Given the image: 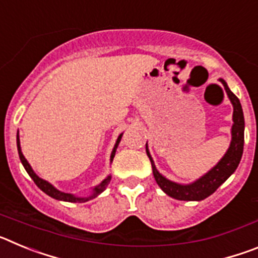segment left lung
<instances>
[{"label": "left lung", "mask_w": 258, "mask_h": 258, "mask_svg": "<svg viewBox=\"0 0 258 258\" xmlns=\"http://www.w3.org/2000/svg\"><path fill=\"white\" fill-rule=\"evenodd\" d=\"M221 84L223 85L230 102L232 104L234 112H232V126H231V142L229 149L225 152L221 160L216 165L209 169L206 174H203L197 181L191 183H177L164 177L154 163V159L150 154L149 146L146 143V152L151 161L152 173H154L155 181L159 184V187L168 195L177 200H184V202H200L208 198L220 187L223 182L229 178L232 173L235 172L240 163L241 155H243V146H244V115L243 108L239 102L238 97L231 92L227 86L226 81L220 79Z\"/></svg>", "instance_id": "obj_1"}]
</instances>
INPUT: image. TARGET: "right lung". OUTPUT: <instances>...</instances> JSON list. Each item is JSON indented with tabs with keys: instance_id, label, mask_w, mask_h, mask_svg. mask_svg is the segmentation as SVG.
Here are the masks:
<instances>
[{
	"instance_id": "obj_1",
	"label": "right lung",
	"mask_w": 258,
	"mask_h": 258,
	"mask_svg": "<svg viewBox=\"0 0 258 258\" xmlns=\"http://www.w3.org/2000/svg\"><path fill=\"white\" fill-rule=\"evenodd\" d=\"M121 137H122V133L120 134V136L117 137V140H116V143H115V146H113L112 152H111V156H109V163H112L113 157H115V154H116V150H117L118 143H120V141H121ZM17 146H18V154H19L20 161H22L23 166H24V169H26L27 173L29 174V177L33 179V182L37 184V187L40 188V190L44 191L46 195L51 197L52 199L60 200V202H68V203L89 202V200L94 199V198H97L99 194L103 192V191L106 190L107 184L109 183V181H111V178H112V177H111V174L107 175L106 178H104L101 183L97 184V186H94V187H92V192L89 194V195H86V197H76V195H74V194L63 192V191H60V190H58L56 187H54V186H52L50 182L40 178V177H38V175L35 173V170L32 169V166L29 165V163L27 161V159L24 157V155H23V152H22V147H20V140H19V131H18V134H17Z\"/></svg>"
}]
</instances>
